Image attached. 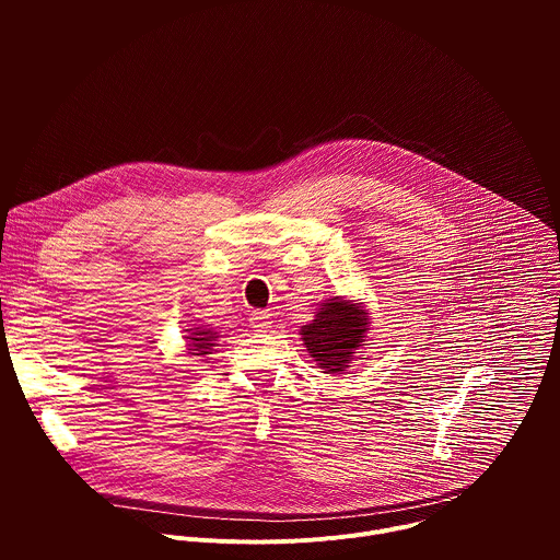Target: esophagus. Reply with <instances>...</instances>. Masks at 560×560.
I'll use <instances>...</instances> for the list:
<instances>
[{
	"instance_id": "esophagus-1",
	"label": "esophagus",
	"mask_w": 560,
	"mask_h": 560,
	"mask_svg": "<svg viewBox=\"0 0 560 560\" xmlns=\"http://www.w3.org/2000/svg\"><path fill=\"white\" fill-rule=\"evenodd\" d=\"M250 326L257 330V332H266L268 328H272V314L268 310H255L250 314Z\"/></svg>"
}]
</instances>
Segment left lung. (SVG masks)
<instances>
[{
    "mask_svg": "<svg viewBox=\"0 0 560 560\" xmlns=\"http://www.w3.org/2000/svg\"><path fill=\"white\" fill-rule=\"evenodd\" d=\"M370 316L361 303L343 296L328 299L312 322L301 328L303 346L326 374H341L350 368L357 350L365 346Z\"/></svg>",
    "mask_w": 560,
    "mask_h": 560,
    "instance_id": "obj_1",
    "label": "left lung"
}]
</instances>
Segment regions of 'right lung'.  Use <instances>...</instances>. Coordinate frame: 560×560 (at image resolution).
Segmentation results:
<instances>
[{
  "label": "right lung",
  "instance_id": "add662e5",
  "mask_svg": "<svg viewBox=\"0 0 560 560\" xmlns=\"http://www.w3.org/2000/svg\"><path fill=\"white\" fill-rule=\"evenodd\" d=\"M188 332V350L192 357H206V354H212L214 346H217V339H219V332H214L212 328H190L186 330Z\"/></svg>",
  "mask_w": 560,
  "mask_h": 560
}]
</instances>
